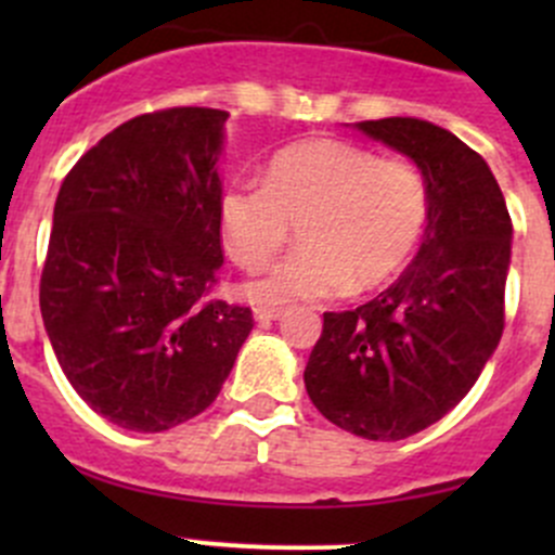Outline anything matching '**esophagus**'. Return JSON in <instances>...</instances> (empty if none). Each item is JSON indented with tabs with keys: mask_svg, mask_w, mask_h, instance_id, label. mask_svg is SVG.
<instances>
[{
	"mask_svg": "<svg viewBox=\"0 0 555 555\" xmlns=\"http://www.w3.org/2000/svg\"><path fill=\"white\" fill-rule=\"evenodd\" d=\"M284 313V309H255V319L257 322H273Z\"/></svg>",
	"mask_w": 555,
	"mask_h": 555,
	"instance_id": "obj_1",
	"label": "esophagus"
}]
</instances>
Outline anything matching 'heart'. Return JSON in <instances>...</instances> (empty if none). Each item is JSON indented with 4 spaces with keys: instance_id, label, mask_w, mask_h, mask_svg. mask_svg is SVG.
<instances>
[{
    "instance_id": "1",
    "label": "heart",
    "mask_w": 555,
    "mask_h": 555,
    "mask_svg": "<svg viewBox=\"0 0 555 555\" xmlns=\"http://www.w3.org/2000/svg\"><path fill=\"white\" fill-rule=\"evenodd\" d=\"M427 179L416 166L378 158L344 139H309L279 150L262 184H228L217 220L228 257L260 268L298 225V251L246 282L257 306L284 309L389 282L413 257L429 225Z\"/></svg>"
}]
</instances>
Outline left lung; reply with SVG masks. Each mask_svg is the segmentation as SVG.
Returning <instances> with one entry per match:
<instances>
[{"label": "left lung", "instance_id": "obj_1", "mask_svg": "<svg viewBox=\"0 0 555 555\" xmlns=\"http://www.w3.org/2000/svg\"><path fill=\"white\" fill-rule=\"evenodd\" d=\"M351 128L416 164L433 211L391 287L354 311L324 313L304 382L335 427L402 440L459 405L500 346L513 225L489 164L451 131L418 117Z\"/></svg>", "mask_w": 555, "mask_h": 555}]
</instances>
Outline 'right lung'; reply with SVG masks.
Instances as JSON below:
<instances>
[{
    "instance_id": "obj_1",
    "label": "right lung",
    "mask_w": 555,
    "mask_h": 555,
    "mask_svg": "<svg viewBox=\"0 0 555 555\" xmlns=\"http://www.w3.org/2000/svg\"><path fill=\"white\" fill-rule=\"evenodd\" d=\"M228 112L139 115L66 173L39 284L44 333L106 422L164 433L220 395L251 311L209 300Z\"/></svg>"
}]
</instances>
